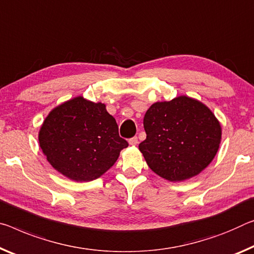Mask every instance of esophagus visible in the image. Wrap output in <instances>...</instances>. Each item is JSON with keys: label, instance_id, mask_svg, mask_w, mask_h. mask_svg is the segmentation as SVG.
<instances>
[{"label": "esophagus", "instance_id": "esophagus-1", "mask_svg": "<svg viewBox=\"0 0 254 254\" xmlns=\"http://www.w3.org/2000/svg\"><path fill=\"white\" fill-rule=\"evenodd\" d=\"M128 143H130L131 146H135V144L138 143V138H136V136H133V138H131L130 140H128Z\"/></svg>", "mask_w": 254, "mask_h": 254}]
</instances>
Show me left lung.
Returning <instances> with one entry per match:
<instances>
[{
    "mask_svg": "<svg viewBox=\"0 0 254 254\" xmlns=\"http://www.w3.org/2000/svg\"><path fill=\"white\" fill-rule=\"evenodd\" d=\"M147 138L139 150L150 170L171 182L200 174L215 158L221 127L210 108L189 96L157 102L143 118Z\"/></svg>",
    "mask_w": 254,
    "mask_h": 254,
    "instance_id": "8db88e82",
    "label": "left lung"
}]
</instances>
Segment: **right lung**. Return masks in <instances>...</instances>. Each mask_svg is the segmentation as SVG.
I'll use <instances>...</instances> for the list:
<instances>
[{"label": "right lung", "instance_id": "1", "mask_svg": "<svg viewBox=\"0 0 254 254\" xmlns=\"http://www.w3.org/2000/svg\"><path fill=\"white\" fill-rule=\"evenodd\" d=\"M39 147L65 178L89 182L106 173L128 143L103 103L78 96L54 107L40 127Z\"/></svg>", "mask_w": 254, "mask_h": 254}]
</instances>
